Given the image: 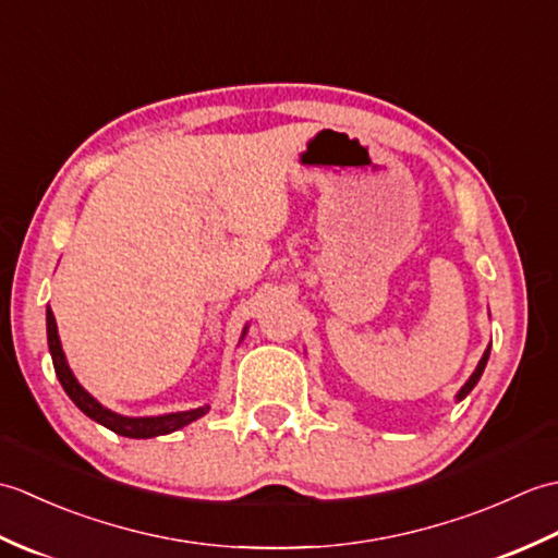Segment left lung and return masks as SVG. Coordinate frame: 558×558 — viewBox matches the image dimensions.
<instances>
[{
    "label": "left lung",
    "instance_id": "1",
    "mask_svg": "<svg viewBox=\"0 0 558 558\" xmlns=\"http://www.w3.org/2000/svg\"><path fill=\"white\" fill-rule=\"evenodd\" d=\"M487 360H489V348H487V352H484V357L480 360V364H477V369H475V374L470 376V381L460 388V393H458V400H462L465 398L472 388H475V384L480 381V376H482V372H484V366H487Z\"/></svg>",
    "mask_w": 558,
    "mask_h": 558
}]
</instances>
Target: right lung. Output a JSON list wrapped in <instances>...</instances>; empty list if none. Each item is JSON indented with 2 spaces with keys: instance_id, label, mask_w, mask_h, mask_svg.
I'll list each match as a JSON object with an SVG mask.
<instances>
[{
  "instance_id": "obj_1",
  "label": "right lung",
  "mask_w": 558,
  "mask_h": 558,
  "mask_svg": "<svg viewBox=\"0 0 558 558\" xmlns=\"http://www.w3.org/2000/svg\"><path fill=\"white\" fill-rule=\"evenodd\" d=\"M47 345H50L54 372H57L59 384H62V388L66 390V396L76 402V408L81 412H86L90 420H96L98 424L108 426V429L114 434L129 436V438H150V436L170 434V432L182 429V426L189 422L204 417V414L208 412V408H198V410H189V412L162 414V417H122V414H114L108 408H102L96 398H90L86 390L78 386V381L74 378V374H71L69 364L64 360L62 345H59L52 310H47Z\"/></svg>"
}]
</instances>
